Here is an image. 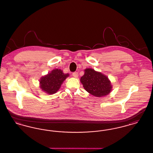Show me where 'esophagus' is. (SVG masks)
Returning a JSON list of instances; mask_svg holds the SVG:
<instances>
[{
    "mask_svg": "<svg viewBox=\"0 0 153 153\" xmlns=\"http://www.w3.org/2000/svg\"><path fill=\"white\" fill-rule=\"evenodd\" d=\"M72 76L75 78H78V73L76 72H73L72 73Z\"/></svg>",
    "mask_w": 153,
    "mask_h": 153,
    "instance_id": "1",
    "label": "esophagus"
}]
</instances>
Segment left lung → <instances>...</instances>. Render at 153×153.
<instances>
[{"label":"left lung","mask_w":153,"mask_h":153,"mask_svg":"<svg viewBox=\"0 0 153 153\" xmlns=\"http://www.w3.org/2000/svg\"><path fill=\"white\" fill-rule=\"evenodd\" d=\"M84 71L81 82L85 91L98 97L105 96L111 91L112 85L107 76L92 68H86Z\"/></svg>","instance_id":"obj_1"}]
</instances>
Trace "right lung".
<instances>
[{"label": "right lung", "instance_id": "add662e5", "mask_svg": "<svg viewBox=\"0 0 153 153\" xmlns=\"http://www.w3.org/2000/svg\"><path fill=\"white\" fill-rule=\"evenodd\" d=\"M68 76V74H64L60 69H54L41 78L40 88L45 93L53 94L59 90L61 84Z\"/></svg>", "mask_w": 153, "mask_h": 153}]
</instances>
